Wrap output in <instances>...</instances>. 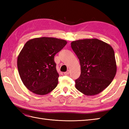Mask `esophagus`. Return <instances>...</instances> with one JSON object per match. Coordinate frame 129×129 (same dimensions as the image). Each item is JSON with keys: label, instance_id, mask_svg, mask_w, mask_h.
Wrapping results in <instances>:
<instances>
[{"label": "esophagus", "instance_id": "esophagus-1", "mask_svg": "<svg viewBox=\"0 0 129 129\" xmlns=\"http://www.w3.org/2000/svg\"><path fill=\"white\" fill-rule=\"evenodd\" d=\"M69 73H70V70H68L66 72H64V75H69Z\"/></svg>", "mask_w": 129, "mask_h": 129}]
</instances>
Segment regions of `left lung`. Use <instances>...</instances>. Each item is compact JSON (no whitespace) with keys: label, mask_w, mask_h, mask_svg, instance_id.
Instances as JSON below:
<instances>
[{"label":"left lung","mask_w":129,"mask_h":129,"mask_svg":"<svg viewBox=\"0 0 129 129\" xmlns=\"http://www.w3.org/2000/svg\"><path fill=\"white\" fill-rule=\"evenodd\" d=\"M71 46L79 60L81 74L75 87L87 96L99 94L113 81L116 64L113 48L98 39L74 41Z\"/></svg>","instance_id":"8db88e82"}]
</instances>
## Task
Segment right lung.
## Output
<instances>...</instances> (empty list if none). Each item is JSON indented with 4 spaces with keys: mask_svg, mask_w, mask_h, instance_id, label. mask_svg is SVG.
Instances as JSON below:
<instances>
[{
    "mask_svg": "<svg viewBox=\"0 0 129 129\" xmlns=\"http://www.w3.org/2000/svg\"><path fill=\"white\" fill-rule=\"evenodd\" d=\"M66 40L42 37L28 41L18 57L19 75L27 89L44 95L58 84L54 56L66 45Z\"/></svg>",
    "mask_w": 129,
    "mask_h": 129,
    "instance_id": "1",
    "label": "right lung"
}]
</instances>
